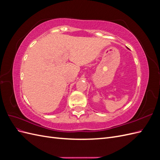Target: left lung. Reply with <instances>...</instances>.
I'll return each mask as SVG.
<instances>
[{
    "mask_svg": "<svg viewBox=\"0 0 160 160\" xmlns=\"http://www.w3.org/2000/svg\"><path fill=\"white\" fill-rule=\"evenodd\" d=\"M127 48H128V47H127Z\"/></svg>",
    "mask_w": 160,
    "mask_h": 160,
    "instance_id": "8db88e82",
    "label": "left lung"
}]
</instances>
